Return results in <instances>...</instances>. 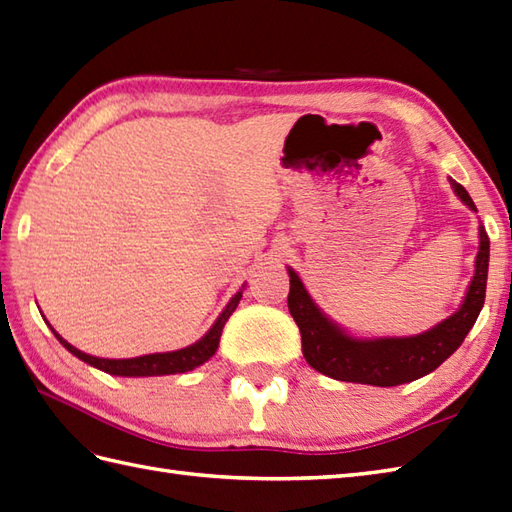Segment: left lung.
I'll use <instances>...</instances> for the list:
<instances>
[{
  "instance_id": "left-lung-1",
  "label": "left lung",
  "mask_w": 512,
  "mask_h": 512,
  "mask_svg": "<svg viewBox=\"0 0 512 512\" xmlns=\"http://www.w3.org/2000/svg\"><path fill=\"white\" fill-rule=\"evenodd\" d=\"M449 183L469 209L478 211L465 187L454 178H449ZM486 277H489V235L480 227V251L465 303L454 316L425 334L410 338H351L320 314L294 270H290L288 310L301 329L305 360L318 373L334 377L338 382L399 386L436 371L460 347L484 305Z\"/></svg>"
}]
</instances>
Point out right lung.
I'll return each mask as SVG.
<instances>
[{
  "mask_svg": "<svg viewBox=\"0 0 512 512\" xmlns=\"http://www.w3.org/2000/svg\"><path fill=\"white\" fill-rule=\"evenodd\" d=\"M242 299V292H237L233 299L229 301V305L224 307V312L218 316L216 323L207 331L205 336H202L198 342L189 344L185 349H178V351H170V353H150V355H141V358H128V360H104V358H93V355H87L78 351L76 347H71L67 340H63L61 336L56 334L58 342L63 344V347L74 353L76 358H80L82 362H87L95 368H100V371L109 373V375H122V377H152V375H174V373H187V371H194L196 366L205 364L213 353H216L218 344H220V336H222V327L227 323L229 316L235 312L237 303Z\"/></svg>",
  "mask_w": 512,
  "mask_h": 512,
  "instance_id": "obj_1",
  "label": "right lung"
}]
</instances>
